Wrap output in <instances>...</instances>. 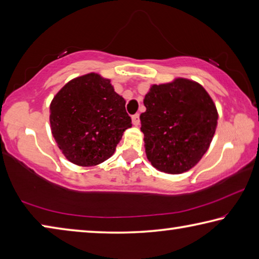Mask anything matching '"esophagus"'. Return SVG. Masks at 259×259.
I'll return each mask as SVG.
<instances>
[{
  "instance_id": "esophagus-1",
  "label": "esophagus",
  "mask_w": 259,
  "mask_h": 259,
  "mask_svg": "<svg viewBox=\"0 0 259 259\" xmlns=\"http://www.w3.org/2000/svg\"><path fill=\"white\" fill-rule=\"evenodd\" d=\"M131 120H133V123H134V125H136V126H138V125H139V122H140V120H139V115H138V114H135V115L131 116Z\"/></svg>"
}]
</instances>
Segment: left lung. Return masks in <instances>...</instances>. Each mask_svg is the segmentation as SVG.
Instances as JSON below:
<instances>
[{"label":"left lung","mask_w":259,"mask_h":259,"mask_svg":"<svg viewBox=\"0 0 259 259\" xmlns=\"http://www.w3.org/2000/svg\"><path fill=\"white\" fill-rule=\"evenodd\" d=\"M140 114L147 160L161 172L178 175L199 163L211 144L218 112L200 83L184 77L152 84Z\"/></svg>","instance_id":"left-lung-1"}]
</instances>
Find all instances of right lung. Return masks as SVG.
Segmentation results:
<instances>
[{
  "label": "right lung",
  "mask_w": 259,
  "mask_h": 259,
  "mask_svg": "<svg viewBox=\"0 0 259 259\" xmlns=\"http://www.w3.org/2000/svg\"><path fill=\"white\" fill-rule=\"evenodd\" d=\"M131 125L124 98L98 73L73 78L51 100L52 136L76 165L94 166L109 159Z\"/></svg>",
  "instance_id": "right-lung-1"
}]
</instances>
